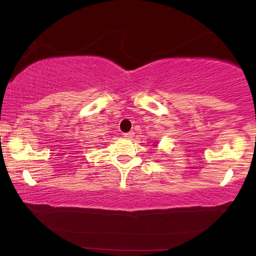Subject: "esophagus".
Listing matches in <instances>:
<instances>
[{
    "mask_svg": "<svg viewBox=\"0 0 256 256\" xmlns=\"http://www.w3.org/2000/svg\"><path fill=\"white\" fill-rule=\"evenodd\" d=\"M133 136H134V133H133V132H128V133H124V136L126 138H133Z\"/></svg>",
    "mask_w": 256,
    "mask_h": 256,
    "instance_id": "obj_1",
    "label": "esophagus"
}]
</instances>
